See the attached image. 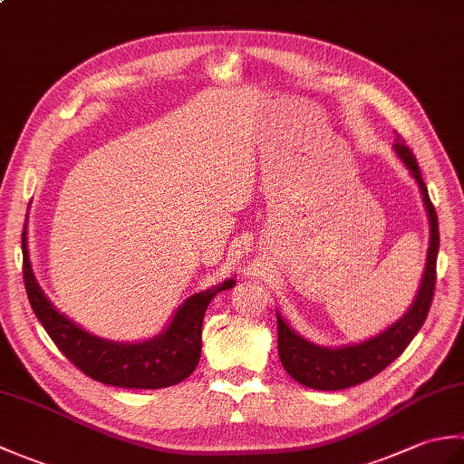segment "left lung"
Masks as SVG:
<instances>
[{
    "label": "left lung",
    "mask_w": 464,
    "mask_h": 464,
    "mask_svg": "<svg viewBox=\"0 0 464 464\" xmlns=\"http://www.w3.org/2000/svg\"><path fill=\"white\" fill-rule=\"evenodd\" d=\"M397 157L407 167L422 197V205L429 217V251L422 279L407 313L399 321L389 324L387 329L374 334L371 339L361 343L341 344V347H323V344L304 339L303 334L295 331L289 321L277 311V334H279V357L285 371L291 377L304 384L309 389L317 391H341L354 387L364 381L372 379L382 369L401 357V353L409 347V343L415 339L425 323L432 295H435V279H437V255H439V219L437 211L429 199L427 185L422 181L419 163L415 155L401 140L395 137L392 145Z\"/></svg>",
    "instance_id": "1"
}]
</instances>
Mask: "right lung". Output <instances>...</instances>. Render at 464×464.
I'll return each mask as SVG.
<instances>
[{
    "label": "right lung",
    "mask_w": 464,
    "mask_h": 464,
    "mask_svg": "<svg viewBox=\"0 0 464 464\" xmlns=\"http://www.w3.org/2000/svg\"><path fill=\"white\" fill-rule=\"evenodd\" d=\"M24 281L32 309L49 337L65 357L87 377L125 389H163L185 381L201 357V329L205 311L217 293L235 287V277L187 297L169 324L151 339L123 343L85 331L57 311L39 287L27 251V223L22 235Z\"/></svg>",
    "instance_id": "obj_1"
}]
</instances>
